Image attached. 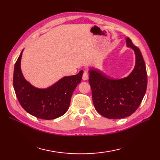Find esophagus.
I'll use <instances>...</instances> for the list:
<instances>
[{"label": "esophagus", "instance_id": "esophagus-1", "mask_svg": "<svg viewBox=\"0 0 160 160\" xmlns=\"http://www.w3.org/2000/svg\"><path fill=\"white\" fill-rule=\"evenodd\" d=\"M82 79L84 80H87L89 79V75H88L87 71H84V73H83V76H82Z\"/></svg>", "mask_w": 160, "mask_h": 160}]
</instances>
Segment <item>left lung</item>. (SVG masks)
<instances>
[{
  "instance_id": "1",
  "label": "left lung",
  "mask_w": 160,
  "mask_h": 160,
  "mask_svg": "<svg viewBox=\"0 0 160 160\" xmlns=\"http://www.w3.org/2000/svg\"><path fill=\"white\" fill-rule=\"evenodd\" d=\"M126 42L135 55L134 69L127 77L111 79L97 69L89 71L95 108L108 119L130 116L140 105L147 91V73L141 52L128 37Z\"/></svg>"
}]
</instances>
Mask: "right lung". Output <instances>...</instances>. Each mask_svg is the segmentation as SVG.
Here are the masks:
<instances>
[{
	"mask_svg": "<svg viewBox=\"0 0 160 160\" xmlns=\"http://www.w3.org/2000/svg\"><path fill=\"white\" fill-rule=\"evenodd\" d=\"M22 52L15 64L13 77V88L20 105L29 114L43 120L62 116L69 109L71 98L81 82L83 71L74 76L63 77L46 89H39L23 76L20 69Z\"/></svg>",
	"mask_w": 160,
	"mask_h": 160,
	"instance_id": "1",
	"label": "right lung"
}]
</instances>
